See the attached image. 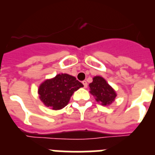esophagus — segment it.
<instances>
[{
  "label": "esophagus",
  "mask_w": 155,
  "mask_h": 155,
  "mask_svg": "<svg viewBox=\"0 0 155 155\" xmlns=\"http://www.w3.org/2000/svg\"><path fill=\"white\" fill-rule=\"evenodd\" d=\"M82 84H83V85H84V87H87V81H82Z\"/></svg>",
  "instance_id": "1"
}]
</instances>
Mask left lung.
Returning <instances> with one entry per match:
<instances>
[{
    "instance_id": "1",
    "label": "left lung",
    "mask_w": 155,
    "mask_h": 155,
    "mask_svg": "<svg viewBox=\"0 0 155 155\" xmlns=\"http://www.w3.org/2000/svg\"><path fill=\"white\" fill-rule=\"evenodd\" d=\"M89 86L91 94L95 97L97 102H100L102 105H108L114 101L116 96V92L102 77H94Z\"/></svg>"
}]
</instances>
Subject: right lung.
<instances>
[{
    "mask_svg": "<svg viewBox=\"0 0 155 155\" xmlns=\"http://www.w3.org/2000/svg\"><path fill=\"white\" fill-rule=\"evenodd\" d=\"M83 86L74 77L61 74L39 86V98L47 107L57 110L65 107L73 93Z\"/></svg>",
    "mask_w": 155,
    "mask_h": 155,
    "instance_id": "right-lung-1",
    "label": "right lung"
}]
</instances>
